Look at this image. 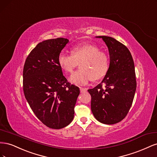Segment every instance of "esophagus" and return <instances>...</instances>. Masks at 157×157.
Returning a JSON list of instances; mask_svg holds the SVG:
<instances>
[{"mask_svg": "<svg viewBox=\"0 0 157 157\" xmlns=\"http://www.w3.org/2000/svg\"><path fill=\"white\" fill-rule=\"evenodd\" d=\"M86 90H87V89H86V88H84L80 87V92H81V93H84V92H86Z\"/></svg>", "mask_w": 157, "mask_h": 157, "instance_id": "obj_1", "label": "esophagus"}]
</instances>
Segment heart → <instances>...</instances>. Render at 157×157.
<instances>
[{
    "label": "heart",
    "instance_id": "heart-1",
    "mask_svg": "<svg viewBox=\"0 0 157 157\" xmlns=\"http://www.w3.org/2000/svg\"><path fill=\"white\" fill-rule=\"evenodd\" d=\"M58 61L60 67L66 73L72 72L80 63V69L69 77V81L77 85L86 84L92 78L94 80L101 78L109 68L107 54L93 44L75 46L72 55L61 52Z\"/></svg>",
    "mask_w": 157,
    "mask_h": 157
}]
</instances>
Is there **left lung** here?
Segmentation results:
<instances>
[{
	"instance_id": "left-lung-1",
	"label": "left lung",
	"mask_w": 157,
	"mask_h": 157,
	"mask_svg": "<svg viewBox=\"0 0 157 157\" xmlns=\"http://www.w3.org/2000/svg\"><path fill=\"white\" fill-rule=\"evenodd\" d=\"M96 37L106 44L110 63L101 82L88 90L91 110L99 122L114 124L124 119L132 106L136 90L134 63L130 52L121 42L107 36Z\"/></svg>"
}]
</instances>
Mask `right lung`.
Here are the masks:
<instances>
[{
    "label": "right lung",
    "instance_id": "right-lung-1",
    "mask_svg": "<svg viewBox=\"0 0 157 157\" xmlns=\"http://www.w3.org/2000/svg\"><path fill=\"white\" fill-rule=\"evenodd\" d=\"M69 40H44L27 56L23 71V89L32 111L44 125L61 129L74 118L79 88L71 84L58 64V56Z\"/></svg>",
    "mask_w": 157,
    "mask_h": 157
}]
</instances>
